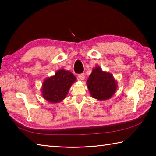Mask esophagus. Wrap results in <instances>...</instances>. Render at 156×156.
Segmentation results:
<instances>
[{"mask_svg": "<svg viewBox=\"0 0 156 156\" xmlns=\"http://www.w3.org/2000/svg\"><path fill=\"white\" fill-rule=\"evenodd\" d=\"M78 78L80 80L83 81L84 80V78H85V75H84V73H81V74H79Z\"/></svg>", "mask_w": 156, "mask_h": 156, "instance_id": "34e87169", "label": "esophagus"}]
</instances>
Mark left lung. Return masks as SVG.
<instances>
[{"label": "left lung", "instance_id": "obj_1", "mask_svg": "<svg viewBox=\"0 0 156 156\" xmlns=\"http://www.w3.org/2000/svg\"><path fill=\"white\" fill-rule=\"evenodd\" d=\"M87 85L91 97L100 101L111 98L118 87L112 73L103 71L100 66H95L93 69Z\"/></svg>", "mask_w": 156, "mask_h": 156}]
</instances>
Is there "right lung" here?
Listing matches in <instances>:
<instances>
[{
    "mask_svg": "<svg viewBox=\"0 0 156 156\" xmlns=\"http://www.w3.org/2000/svg\"><path fill=\"white\" fill-rule=\"evenodd\" d=\"M76 76L64 69L56 71L55 75L46 78L41 88V95L50 103L56 104L63 101L68 94Z\"/></svg>",
    "mask_w": 156,
    "mask_h": 156,
    "instance_id": "add662e5",
    "label": "right lung"
}]
</instances>
